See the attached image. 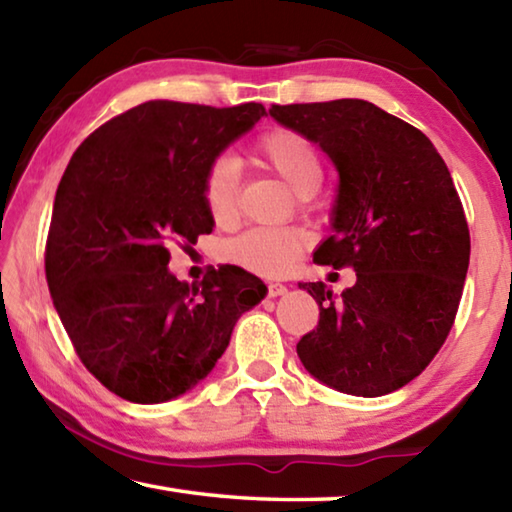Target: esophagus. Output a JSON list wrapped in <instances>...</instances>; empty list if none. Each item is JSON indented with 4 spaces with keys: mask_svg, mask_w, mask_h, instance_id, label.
<instances>
[{
    "mask_svg": "<svg viewBox=\"0 0 512 512\" xmlns=\"http://www.w3.org/2000/svg\"><path fill=\"white\" fill-rule=\"evenodd\" d=\"M266 293L271 298H277V296H282V293H287V287L280 282H266Z\"/></svg>",
    "mask_w": 512,
    "mask_h": 512,
    "instance_id": "obj_1",
    "label": "esophagus"
}]
</instances>
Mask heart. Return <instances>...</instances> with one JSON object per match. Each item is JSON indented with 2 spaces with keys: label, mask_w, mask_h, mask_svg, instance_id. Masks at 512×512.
Returning a JSON list of instances; mask_svg holds the SVG:
<instances>
[{
  "label": "heart",
  "mask_w": 512,
  "mask_h": 512,
  "mask_svg": "<svg viewBox=\"0 0 512 512\" xmlns=\"http://www.w3.org/2000/svg\"><path fill=\"white\" fill-rule=\"evenodd\" d=\"M253 158L264 171L282 178L298 196L307 198L323 183L318 146L296 128L277 126L253 144ZM203 201L212 221L221 228L235 225L241 212V173L235 160L216 158L203 180ZM309 246L302 228H253L230 239L223 255L259 275H287Z\"/></svg>",
  "instance_id": "b5f03b06"
}]
</instances>
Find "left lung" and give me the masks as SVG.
<instances>
[{"label": "left lung", "instance_id": "8db88e82", "mask_svg": "<svg viewBox=\"0 0 512 512\" xmlns=\"http://www.w3.org/2000/svg\"><path fill=\"white\" fill-rule=\"evenodd\" d=\"M271 117L318 142L339 169L334 235L314 253L357 271L296 350L336 391L379 397L409 384L447 341L470 264V228L454 180L429 137L363 99L271 106Z\"/></svg>", "mask_w": 512, "mask_h": 512}]
</instances>
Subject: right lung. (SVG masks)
I'll return each instance as SVG.
<instances>
[{
    "label": "right lung",
    "instance_id": "obj_1",
    "mask_svg": "<svg viewBox=\"0 0 512 512\" xmlns=\"http://www.w3.org/2000/svg\"><path fill=\"white\" fill-rule=\"evenodd\" d=\"M262 103L212 108L146 101L112 117L69 160L56 189L45 273L85 368L135 404L183 395L207 377L239 316L264 298L239 266L198 287L169 273V246L210 235L203 180Z\"/></svg>",
    "mask_w": 512,
    "mask_h": 512
}]
</instances>
